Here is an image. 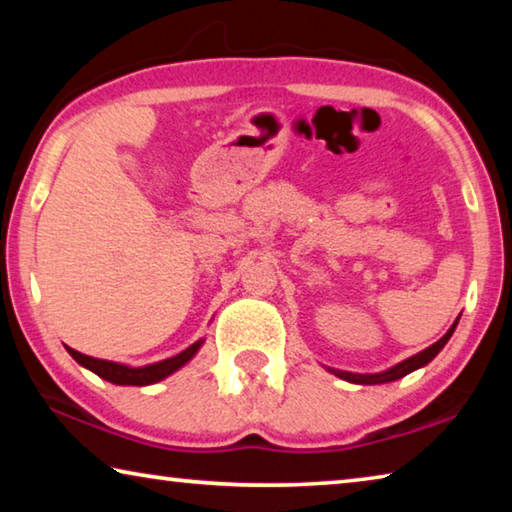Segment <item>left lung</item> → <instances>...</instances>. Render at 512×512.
Here are the masks:
<instances>
[{"label": "left lung", "mask_w": 512, "mask_h": 512, "mask_svg": "<svg viewBox=\"0 0 512 512\" xmlns=\"http://www.w3.org/2000/svg\"><path fill=\"white\" fill-rule=\"evenodd\" d=\"M456 325H458V320H454V325L447 329V334L443 336V339L440 341H436L433 345H429L427 350H422V352H418V354H413V357H409V359H404L402 363H397V366H393V368H388V370H384V372H368V375H361V372H348V370H336V368H327L329 372H334L336 377H341V379H345V381H352V384H388V381H395V379H402V377H406L409 375V372H413V370H418V368H422V366H427V363L436 357V354L445 348L447 345V341L452 339V334H454V329H456Z\"/></svg>", "instance_id": "1"}]
</instances>
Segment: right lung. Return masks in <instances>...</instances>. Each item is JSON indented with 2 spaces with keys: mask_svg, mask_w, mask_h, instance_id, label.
<instances>
[{
  "mask_svg": "<svg viewBox=\"0 0 512 512\" xmlns=\"http://www.w3.org/2000/svg\"><path fill=\"white\" fill-rule=\"evenodd\" d=\"M203 339L196 341L194 345H189L187 350H183L176 357L164 359L158 363H149V366H140V368H131L124 366V363H115V361H106V359H94L88 357V354H81L72 348H67V352L81 363L83 368L92 370L94 375H99L101 379L110 381V384L117 386H149V384H158L164 377L173 375V372L180 370L187 361L194 359V354L201 350Z\"/></svg>",
  "mask_w": 512,
  "mask_h": 512,
  "instance_id": "obj_1",
  "label": "right lung"
}]
</instances>
